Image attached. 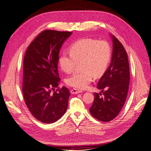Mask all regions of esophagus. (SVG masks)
<instances>
[{
	"label": "esophagus",
	"mask_w": 151,
	"mask_h": 151,
	"mask_svg": "<svg viewBox=\"0 0 151 151\" xmlns=\"http://www.w3.org/2000/svg\"><path fill=\"white\" fill-rule=\"evenodd\" d=\"M70 93H71V94H76L81 93L82 91H79V90H77L76 89H72L70 91Z\"/></svg>",
	"instance_id": "1"
}]
</instances>
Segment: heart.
Returning <instances> with one entry per match:
<instances>
[{"label": "heart", "mask_w": 151, "mask_h": 151, "mask_svg": "<svg viewBox=\"0 0 151 151\" xmlns=\"http://www.w3.org/2000/svg\"><path fill=\"white\" fill-rule=\"evenodd\" d=\"M110 47L105 41L91 38L82 39L71 45L70 52H63L59 58L62 70L70 73L77 63L83 71L67 77L66 83L73 88L84 89L93 81L94 76L99 77L106 70L110 59Z\"/></svg>", "instance_id": "obj_1"}]
</instances>
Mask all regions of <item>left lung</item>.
Here are the masks:
<instances>
[{
	"instance_id": "left-lung-1",
	"label": "left lung",
	"mask_w": 151,
	"mask_h": 151,
	"mask_svg": "<svg viewBox=\"0 0 151 151\" xmlns=\"http://www.w3.org/2000/svg\"><path fill=\"white\" fill-rule=\"evenodd\" d=\"M113 52L109 66L99 79L94 100L89 111L93 117L103 122L113 120L121 111L127 96L130 83L129 63L122 44L110 35ZM102 93L104 96H100Z\"/></svg>"
}]
</instances>
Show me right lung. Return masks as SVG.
Returning <instances> with one entry per match:
<instances>
[{"label":"right lung","instance_id":"obj_1","mask_svg":"<svg viewBox=\"0 0 151 151\" xmlns=\"http://www.w3.org/2000/svg\"><path fill=\"white\" fill-rule=\"evenodd\" d=\"M72 32L45 30L26 50L23 62L22 93L33 116L52 123L64 115L70 92L66 87L52 93L60 81L57 69L60 50Z\"/></svg>","mask_w":151,"mask_h":151}]
</instances>
